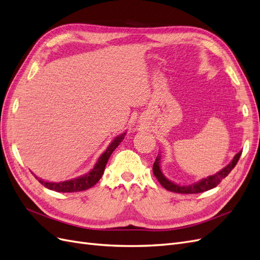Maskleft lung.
Listing matches in <instances>:
<instances>
[{
    "label": "left lung",
    "instance_id": "8db88e82",
    "mask_svg": "<svg viewBox=\"0 0 260 260\" xmlns=\"http://www.w3.org/2000/svg\"><path fill=\"white\" fill-rule=\"evenodd\" d=\"M242 154V151L239 152L237 155L233 157L232 161L225 166L223 169L218 171L217 174L209 176L207 178H204L200 180L199 182H195L190 185H180L176 184L174 182H171L170 180H168L166 177L164 176L162 171L160 169V155L156 157V160L153 165V174L154 176L158 180V182L166 188V190L170 192H175V193H181V194H195V193H202L210 190V188L216 187L221 180L224 179L228 175L230 174L231 170L235 167V165L239 161L240 156Z\"/></svg>",
    "mask_w": 260,
    "mask_h": 260
}]
</instances>
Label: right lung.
Instances as JSON below:
<instances>
[{
    "instance_id": "add662e5",
    "label": "right lung",
    "mask_w": 260,
    "mask_h": 260,
    "mask_svg": "<svg viewBox=\"0 0 260 260\" xmlns=\"http://www.w3.org/2000/svg\"><path fill=\"white\" fill-rule=\"evenodd\" d=\"M124 135L125 133H122V135L118 136L117 138L114 139L113 142L106 148V151L100 156L95 166H94L93 169L90 172H88V174L78 177L76 179L62 181V182H49V181H44L42 179H39L38 177L36 178L42 185L56 192L72 193L88 190V188L95 185L99 182V180L102 178V176H103V172L105 170V166L109 159V157H111L112 153L115 151V148L120 144V142L124 138Z\"/></svg>"
}]
</instances>
